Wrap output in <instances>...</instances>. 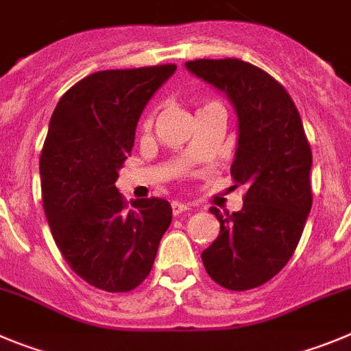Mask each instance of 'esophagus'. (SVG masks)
I'll return each instance as SVG.
<instances>
[{"mask_svg": "<svg viewBox=\"0 0 351 351\" xmlns=\"http://www.w3.org/2000/svg\"><path fill=\"white\" fill-rule=\"evenodd\" d=\"M189 208H191V207H189V205L181 204V202H172V212H173V215L184 214V212H188Z\"/></svg>", "mask_w": 351, "mask_h": 351, "instance_id": "obj_1", "label": "esophagus"}]
</instances>
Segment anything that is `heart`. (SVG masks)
<instances>
[{
	"label": "heart",
	"mask_w": 351,
	"mask_h": 351,
	"mask_svg": "<svg viewBox=\"0 0 351 351\" xmlns=\"http://www.w3.org/2000/svg\"><path fill=\"white\" fill-rule=\"evenodd\" d=\"M214 106H219V104H215V102H207V104H205L202 109H205V108H214ZM149 123H151V120H147V125H149Z\"/></svg>",
	"instance_id": "heart-1"
}]
</instances>
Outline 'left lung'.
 <instances>
[{"instance_id": "left-lung-1", "label": "left lung", "mask_w": 351, "mask_h": 351, "mask_svg": "<svg viewBox=\"0 0 351 351\" xmlns=\"http://www.w3.org/2000/svg\"><path fill=\"white\" fill-rule=\"evenodd\" d=\"M186 69L221 90L239 117L231 176L247 188L242 210L223 215L202 252L208 276L230 291L271 280L294 254L311 208V149L298 108L275 78L239 59H198Z\"/></svg>"}]
</instances>
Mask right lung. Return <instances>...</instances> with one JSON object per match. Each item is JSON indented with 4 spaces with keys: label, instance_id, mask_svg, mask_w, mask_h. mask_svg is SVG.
I'll return each instance as SVG.
<instances>
[{
    "label": "right lung",
    "instance_id": "1",
    "mask_svg": "<svg viewBox=\"0 0 351 351\" xmlns=\"http://www.w3.org/2000/svg\"><path fill=\"white\" fill-rule=\"evenodd\" d=\"M178 66L109 69L60 97L40 158L43 208L71 269L94 287L128 292L153 268L172 223L163 198L127 200L114 186L154 92Z\"/></svg>",
    "mask_w": 351,
    "mask_h": 351
}]
</instances>
